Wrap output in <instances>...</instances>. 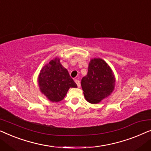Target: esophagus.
I'll list each match as a JSON object with an SVG mask.
<instances>
[{"mask_svg":"<svg viewBox=\"0 0 151 151\" xmlns=\"http://www.w3.org/2000/svg\"><path fill=\"white\" fill-rule=\"evenodd\" d=\"M75 82L76 83V84H77L78 87H80V82L78 80H75Z\"/></svg>","mask_w":151,"mask_h":151,"instance_id":"1","label":"esophagus"}]
</instances>
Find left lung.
<instances>
[{
	"label": "left lung",
	"instance_id": "1",
	"mask_svg": "<svg viewBox=\"0 0 151 151\" xmlns=\"http://www.w3.org/2000/svg\"><path fill=\"white\" fill-rule=\"evenodd\" d=\"M115 84V77L110 66L99 58L91 59L88 73L81 81L86 100L98 104L112 93Z\"/></svg>",
	"mask_w": 151,
	"mask_h": 151
}]
</instances>
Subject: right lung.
Returning a JSON list of instances; mask_svg holds the SVG:
<instances>
[{
  "label": "right lung",
  "mask_w": 151,
  "mask_h": 151,
  "mask_svg": "<svg viewBox=\"0 0 151 151\" xmlns=\"http://www.w3.org/2000/svg\"><path fill=\"white\" fill-rule=\"evenodd\" d=\"M38 84L40 92L52 102H60L70 88L77 87V84L70 77L67 69L61 65L58 56L41 69Z\"/></svg>",
  "instance_id": "right-lung-1"
}]
</instances>
